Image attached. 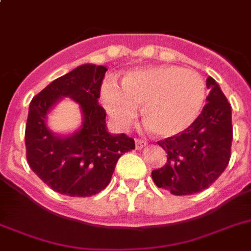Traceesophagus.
<instances>
[{
  "instance_id": "obj_1",
  "label": "esophagus",
  "mask_w": 251,
  "mask_h": 251,
  "mask_svg": "<svg viewBox=\"0 0 251 251\" xmlns=\"http://www.w3.org/2000/svg\"><path fill=\"white\" fill-rule=\"evenodd\" d=\"M144 146H146V141H144V140H141V139L135 140V148H136L137 150L142 149Z\"/></svg>"
}]
</instances>
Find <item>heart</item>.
<instances>
[{"instance_id": "obj_1", "label": "heart", "mask_w": 251, "mask_h": 251, "mask_svg": "<svg viewBox=\"0 0 251 251\" xmlns=\"http://www.w3.org/2000/svg\"><path fill=\"white\" fill-rule=\"evenodd\" d=\"M206 99V83L200 74L173 65L137 69L121 81L102 87V101L115 124L126 126L141 106L140 116L149 130L170 137L186 130L198 119Z\"/></svg>"}]
</instances>
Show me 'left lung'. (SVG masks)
I'll return each instance as SVG.
<instances>
[{"mask_svg":"<svg viewBox=\"0 0 251 251\" xmlns=\"http://www.w3.org/2000/svg\"><path fill=\"white\" fill-rule=\"evenodd\" d=\"M207 103L186 130L157 141L168 153L166 164L152 170L157 187L173 195H191L205 190L224 173L231 156V106L213 77Z\"/></svg>","mask_w":251,"mask_h":251,"instance_id":"8db88e82","label":"left lung"}]
</instances>
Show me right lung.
Listing matches in <instances>:
<instances>
[{
  "label": "right lung",
  "instance_id": "1",
  "mask_svg": "<svg viewBox=\"0 0 251 251\" xmlns=\"http://www.w3.org/2000/svg\"><path fill=\"white\" fill-rule=\"evenodd\" d=\"M105 66L82 65L56 78L32 99L25 131L26 157L31 170L56 193L89 198L111 181L117 160L134 150V139L110 135L106 111L99 105ZM69 96L80 103L81 128L61 138L47 128V112L61 97Z\"/></svg>",
  "mask_w": 251,
  "mask_h": 251
}]
</instances>
